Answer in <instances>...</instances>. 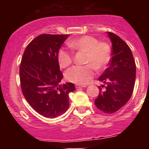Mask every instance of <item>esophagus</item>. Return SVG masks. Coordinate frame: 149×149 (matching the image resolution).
Segmentation results:
<instances>
[{
  "label": "esophagus",
  "mask_w": 149,
  "mask_h": 149,
  "mask_svg": "<svg viewBox=\"0 0 149 149\" xmlns=\"http://www.w3.org/2000/svg\"><path fill=\"white\" fill-rule=\"evenodd\" d=\"M86 86L85 85H76V88H85Z\"/></svg>",
  "instance_id": "34e87169"
}]
</instances>
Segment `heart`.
<instances>
[{
  "label": "heart",
  "mask_w": 149,
  "mask_h": 149,
  "mask_svg": "<svg viewBox=\"0 0 149 149\" xmlns=\"http://www.w3.org/2000/svg\"><path fill=\"white\" fill-rule=\"evenodd\" d=\"M68 45L73 50L85 52L84 66H74L65 73L66 78L78 85L88 84L95 76L96 70L104 69L109 62L111 55L110 46L105 42H99L91 36H83L69 42ZM57 59L61 68H66L71 64L73 55L64 49H59Z\"/></svg>",
  "instance_id": "heart-1"
}]
</instances>
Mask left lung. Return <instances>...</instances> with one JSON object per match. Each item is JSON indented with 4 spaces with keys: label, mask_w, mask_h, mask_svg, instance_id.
Returning <instances> with one entry per match:
<instances>
[{
    "label": "left lung",
    "mask_w": 149,
    "mask_h": 149,
    "mask_svg": "<svg viewBox=\"0 0 149 149\" xmlns=\"http://www.w3.org/2000/svg\"><path fill=\"white\" fill-rule=\"evenodd\" d=\"M107 33L112 42L111 59L109 67L99 78L107 86L104 91L100 87V92L95 104L104 113H113L125 105L132 97L136 78V64L127 44L113 33Z\"/></svg>",
    "instance_id": "1"
}]
</instances>
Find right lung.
Listing matches in <instances>:
<instances>
[{"label":"right lung","mask_w":149,"mask_h":149,"mask_svg":"<svg viewBox=\"0 0 149 149\" xmlns=\"http://www.w3.org/2000/svg\"><path fill=\"white\" fill-rule=\"evenodd\" d=\"M69 35L41 34L27 45L19 67L21 88L28 103L47 118L64 113L69 106L70 92L76 90L72 83L61 85L57 54Z\"/></svg>","instance_id":"right-lung-1"}]
</instances>
